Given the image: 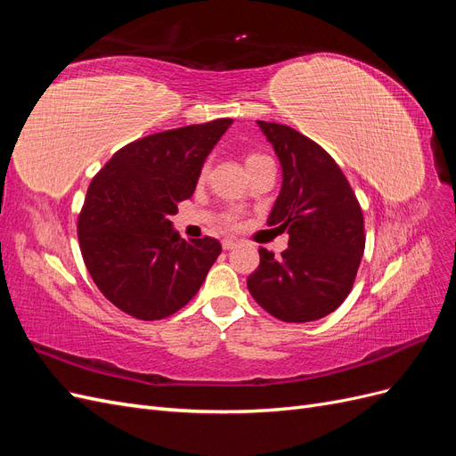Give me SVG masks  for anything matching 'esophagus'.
<instances>
[{"label": "esophagus", "mask_w": 456, "mask_h": 456, "mask_svg": "<svg viewBox=\"0 0 456 456\" xmlns=\"http://www.w3.org/2000/svg\"><path fill=\"white\" fill-rule=\"evenodd\" d=\"M236 245H238L236 240H223V249H224V251L233 249V247H236Z\"/></svg>", "instance_id": "34e87169"}]
</instances>
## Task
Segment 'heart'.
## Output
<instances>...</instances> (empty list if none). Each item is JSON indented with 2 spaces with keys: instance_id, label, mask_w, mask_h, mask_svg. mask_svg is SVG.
<instances>
[{
  "instance_id": "obj_1",
  "label": "heart",
  "mask_w": 456,
  "mask_h": 456,
  "mask_svg": "<svg viewBox=\"0 0 456 456\" xmlns=\"http://www.w3.org/2000/svg\"><path fill=\"white\" fill-rule=\"evenodd\" d=\"M265 159H270L268 156H265V154H256V151H255V154H249V156H247V167H251V165H255V163H260V161H265ZM207 171H209V165H203V167H201V173H200V176L203 178L205 175H207ZM226 226H236V218H233V216H228L226 218Z\"/></svg>"
}]
</instances>
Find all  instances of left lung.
<instances>
[{
    "mask_svg": "<svg viewBox=\"0 0 456 456\" xmlns=\"http://www.w3.org/2000/svg\"><path fill=\"white\" fill-rule=\"evenodd\" d=\"M280 158L283 183L268 226L289 233L281 256L260 247L247 289L273 317L306 323L335 312L352 291L365 249L363 213L337 161L281 123L256 121Z\"/></svg>",
    "mask_w": 456,
    "mask_h": 456,
    "instance_id": "1",
    "label": "left lung"
}]
</instances>
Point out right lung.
<instances>
[{"label": "right lung", "mask_w": 456, "mask_h": 456, "mask_svg": "<svg viewBox=\"0 0 456 456\" xmlns=\"http://www.w3.org/2000/svg\"><path fill=\"white\" fill-rule=\"evenodd\" d=\"M232 126L220 118L134 141L94 175L77 216L79 249L101 293L136 320L169 317L196 297L223 247L184 241L178 203L194 194L205 158Z\"/></svg>", "instance_id": "obj_1"}]
</instances>
